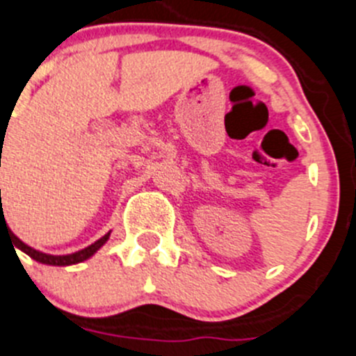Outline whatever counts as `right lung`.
Returning <instances> with one entry per match:
<instances>
[{
    "label": "right lung",
    "instance_id": "1",
    "mask_svg": "<svg viewBox=\"0 0 356 356\" xmlns=\"http://www.w3.org/2000/svg\"><path fill=\"white\" fill-rule=\"evenodd\" d=\"M0 225H5V227H6L5 214H3V211L0 214ZM6 230H8L10 237H12L13 245H15L13 249H21L22 253H26L28 257H31L33 260L38 261V264L54 265V267H66V265H75V264H81V261L88 260V258H91L92 254H95L96 251H98V249L108 241V237H111V232H108V234L103 235L102 238H98L95 244H91V245H88V248L81 249V251H77V253H72V254H47V253H42V251H38V249L31 248V245L24 244V242H22L21 238L17 237V235L13 234V232L10 230L8 227H6Z\"/></svg>",
    "mask_w": 356,
    "mask_h": 356
}]
</instances>
